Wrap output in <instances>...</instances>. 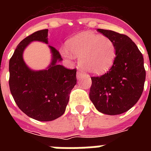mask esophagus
Listing matches in <instances>:
<instances>
[{
	"label": "esophagus",
	"instance_id": "34e87169",
	"mask_svg": "<svg viewBox=\"0 0 151 151\" xmlns=\"http://www.w3.org/2000/svg\"><path fill=\"white\" fill-rule=\"evenodd\" d=\"M82 77H84V73H82L81 71H78V73H77V78L78 79H80Z\"/></svg>",
	"mask_w": 151,
	"mask_h": 151
}]
</instances>
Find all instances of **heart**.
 Returning <instances> with one entry per match:
<instances>
[{"instance_id":"b5f03b06","label":"heart","mask_w":151,"mask_h":151,"mask_svg":"<svg viewBox=\"0 0 151 151\" xmlns=\"http://www.w3.org/2000/svg\"><path fill=\"white\" fill-rule=\"evenodd\" d=\"M62 54L70 58L79 56L81 67L88 73L99 75L107 72L114 63L117 48L114 41L92 32H83L71 37Z\"/></svg>"}]
</instances>
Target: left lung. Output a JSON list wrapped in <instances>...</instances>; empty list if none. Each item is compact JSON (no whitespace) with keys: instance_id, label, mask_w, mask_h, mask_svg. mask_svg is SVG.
Here are the masks:
<instances>
[{"instance_id":"obj_1","label":"left lung","mask_w":151,"mask_h":151,"mask_svg":"<svg viewBox=\"0 0 151 151\" xmlns=\"http://www.w3.org/2000/svg\"><path fill=\"white\" fill-rule=\"evenodd\" d=\"M97 30L114 41L117 55L107 73L91 78L89 98L99 112L121 114L131 109L143 93L146 79L143 55L126 35L108 29Z\"/></svg>"}]
</instances>
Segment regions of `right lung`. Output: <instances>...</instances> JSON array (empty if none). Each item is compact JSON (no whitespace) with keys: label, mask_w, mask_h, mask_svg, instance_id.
Returning a JSON list of instances; mask_svg holds the SVG:
<instances>
[{"label":"right lung","mask_w":151,"mask_h":151,"mask_svg":"<svg viewBox=\"0 0 151 151\" xmlns=\"http://www.w3.org/2000/svg\"><path fill=\"white\" fill-rule=\"evenodd\" d=\"M48 29L38 30L23 39L9 60V88L15 103L28 117L50 122L63 114L70 94L77 84V70L65 68L59 52L48 45L52 59L45 70H34L23 59V52L33 41L48 45Z\"/></svg>","instance_id":"obj_1"}]
</instances>
